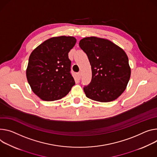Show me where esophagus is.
I'll use <instances>...</instances> for the list:
<instances>
[{
    "mask_svg": "<svg viewBox=\"0 0 157 157\" xmlns=\"http://www.w3.org/2000/svg\"><path fill=\"white\" fill-rule=\"evenodd\" d=\"M77 75H78L79 79H80V78H81V72L78 73H77Z\"/></svg>",
    "mask_w": 157,
    "mask_h": 157,
    "instance_id": "1",
    "label": "esophagus"
}]
</instances>
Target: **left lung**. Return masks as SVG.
Masks as SVG:
<instances>
[{
  "instance_id": "8db88e82",
  "label": "left lung",
  "mask_w": 157,
  "mask_h": 157,
  "mask_svg": "<svg viewBox=\"0 0 157 157\" xmlns=\"http://www.w3.org/2000/svg\"><path fill=\"white\" fill-rule=\"evenodd\" d=\"M79 45L91 66V81L83 88L86 97L99 102L115 100L125 90L131 75L126 54L103 38L84 37Z\"/></svg>"
}]
</instances>
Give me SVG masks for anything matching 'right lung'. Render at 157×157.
Returning a JSON list of instances; mask_svg holds the SVG:
<instances>
[{"mask_svg": "<svg viewBox=\"0 0 157 157\" xmlns=\"http://www.w3.org/2000/svg\"><path fill=\"white\" fill-rule=\"evenodd\" d=\"M76 42L72 36L54 37L31 52L26 69L27 79L33 91L42 100H58L75 84L70 72L68 52Z\"/></svg>", "mask_w": 157, "mask_h": 157, "instance_id": "obj_1", "label": "right lung"}]
</instances>
